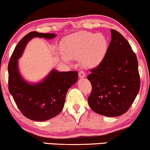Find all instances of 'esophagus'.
<instances>
[{"label":"esophagus","instance_id":"esophagus-1","mask_svg":"<svg viewBox=\"0 0 150 150\" xmlns=\"http://www.w3.org/2000/svg\"><path fill=\"white\" fill-rule=\"evenodd\" d=\"M78 75H79V78H84V77H86V73H84V71H80L79 72Z\"/></svg>","mask_w":150,"mask_h":150}]
</instances>
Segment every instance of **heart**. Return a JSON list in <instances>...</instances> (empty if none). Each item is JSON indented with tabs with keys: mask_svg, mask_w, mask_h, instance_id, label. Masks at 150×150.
Returning <instances> with one entry per match:
<instances>
[{
	"mask_svg": "<svg viewBox=\"0 0 150 150\" xmlns=\"http://www.w3.org/2000/svg\"><path fill=\"white\" fill-rule=\"evenodd\" d=\"M60 58L64 62L79 59L83 67L94 69L102 63L107 54L108 42L102 34L81 31L68 37L62 46Z\"/></svg>",
	"mask_w": 150,
	"mask_h": 150,
	"instance_id": "b5f03b06",
	"label": "heart"
}]
</instances>
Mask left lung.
<instances>
[{"instance_id": "8db88e82", "label": "left lung", "mask_w": 150, "mask_h": 150, "mask_svg": "<svg viewBox=\"0 0 150 150\" xmlns=\"http://www.w3.org/2000/svg\"><path fill=\"white\" fill-rule=\"evenodd\" d=\"M111 40L105 59L91 71L87 79L92 85L88 102L93 111L116 117L128 111L141 86L136 54L127 40L111 29Z\"/></svg>"}]
</instances>
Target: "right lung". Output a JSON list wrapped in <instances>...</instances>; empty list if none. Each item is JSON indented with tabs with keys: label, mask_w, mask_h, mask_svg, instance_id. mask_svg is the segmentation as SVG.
Listing matches in <instances>:
<instances>
[{
	"label": "right lung",
	"mask_w": 150,
	"mask_h": 150,
	"mask_svg": "<svg viewBox=\"0 0 150 150\" xmlns=\"http://www.w3.org/2000/svg\"><path fill=\"white\" fill-rule=\"evenodd\" d=\"M55 36L53 33H28L16 45L9 62V91L21 112L30 120L45 121L57 115L63 109L68 90L78 78L77 71L58 72L56 70L51 71L37 84H29L21 76L18 59L21 57L28 41L34 37L50 39Z\"/></svg>",
	"instance_id": "obj_1"
}]
</instances>
